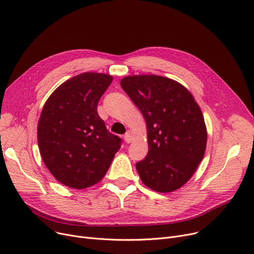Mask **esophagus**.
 <instances>
[{"label":"esophagus","instance_id":"34e87169","mask_svg":"<svg viewBox=\"0 0 254 254\" xmlns=\"http://www.w3.org/2000/svg\"><path fill=\"white\" fill-rule=\"evenodd\" d=\"M124 140L126 143H130L132 140V133L130 131H128L125 135H124Z\"/></svg>","mask_w":254,"mask_h":254}]
</instances>
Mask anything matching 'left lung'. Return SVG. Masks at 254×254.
<instances>
[{
    "mask_svg": "<svg viewBox=\"0 0 254 254\" xmlns=\"http://www.w3.org/2000/svg\"><path fill=\"white\" fill-rule=\"evenodd\" d=\"M120 84L146 122L148 152L136 164L141 181L157 192L177 190L204 155L207 134L200 108L183 85L163 76H127Z\"/></svg>",
    "mask_w": 254,
    "mask_h": 254,
    "instance_id": "1",
    "label": "left lung"
}]
</instances>
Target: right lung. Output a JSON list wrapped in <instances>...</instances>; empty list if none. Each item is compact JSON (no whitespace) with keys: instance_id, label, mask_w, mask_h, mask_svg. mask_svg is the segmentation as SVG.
I'll return each instance as SVG.
<instances>
[{"instance_id":"1","label":"right lung","mask_w":254,"mask_h":254,"mask_svg":"<svg viewBox=\"0 0 254 254\" xmlns=\"http://www.w3.org/2000/svg\"><path fill=\"white\" fill-rule=\"evenodd\" d=\"M112 81L111 75L102 73L74 76L43 108L38 147L49 171L66 186L84 189L100 182L121 147V138L108 131L97 114V103Z\"/></svg>"}]
</instances>
